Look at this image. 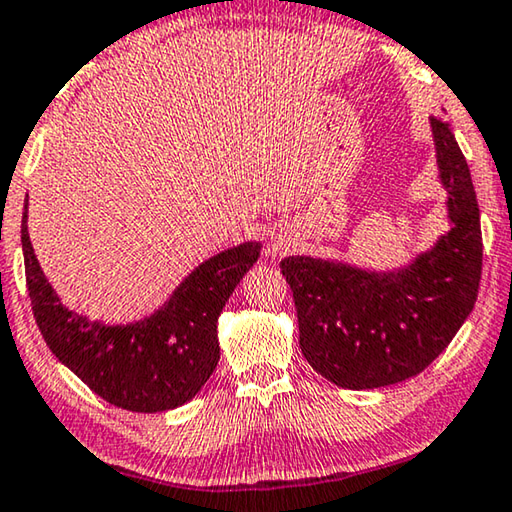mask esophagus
I'll list each match as a JSON object with an SVG mask.
<instances>
[{
  "label": "esophagus",
  "mask_w": 512,
  "mask_h": 512,
  "mask_svg": "<svg viewBox=\"0 0 512 512\" xmlns=\"http://www.w3.org/2000/svg\"><path fill=\"white\" fill-rule=\"evenodd\" d=\"M286 251H290V240L283 238V236H272L270 238V247H267V254H270L272 258H279L286 254Z\"/></svg>",
  "instance_id": "1"
}]
</instances>
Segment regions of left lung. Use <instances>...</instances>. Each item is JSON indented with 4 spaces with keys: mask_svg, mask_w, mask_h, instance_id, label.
Returning a JSON list of instances; mask_svg holds the SVG:
<instances>
[{
    "mask_svg": "<svg viewBox=\"0 0 512 512\" xmlns=\"http://www.w3.org/2000/svg\"><path fill=\"white\" fill-rule=\"evenodd\" d=\"M449 231L390 270L288 256L281 272L297 306L299 347L317 374L347 390L395 385L429 367L469 317L481 281V217L454 131L433 120Z\"/></svg>",
    "mask_w": 512,
    "mask_h": 512,
    "instance_id": "obj_1",
    "label": "left lung"
}]
</instances>
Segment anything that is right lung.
I'll use <instances>...</instances> for the list:
<instances>
[{"instance_id":"obj_1","label":"right lung","mask_w":512,"mask_h":512,"mask_svg":"<svg viewBox=\"0 0 512 512\" xmlns=\"http://www.w3.org/2000/svg\"><path fill=\"white\" fill-rule=\"evenodd\" d=\"M22 213V254L38 329L47 347L92 392L133 413H163L197 395L220 360L217 320L261 256L247 240L199 263L172 295L140 320H90L63 304L40 267Z\"/></svg>"}]
</instances>
